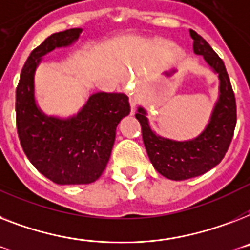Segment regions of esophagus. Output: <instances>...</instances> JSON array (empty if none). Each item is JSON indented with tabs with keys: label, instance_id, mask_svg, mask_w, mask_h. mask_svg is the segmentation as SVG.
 Returning <instances> with one entry per match:
<instances>
[{
	"label": "esophagus",
	"instance_id": "esophagus-1",
	"mask_svg": "<svg viewBox=\"0 0 250 250\" xmlns=\"http://www.w3.org/2000/svg\"><path fill=\"white\" fill-rule=\"evenodd\" d=\"M129 104H131V110L135 111L136 109V104H137V97L135 95H129Z\"/></svg>",
	"mask_w": 250,
	"mask_h": 250
}]
</instances>
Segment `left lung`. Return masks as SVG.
I'll use <instances>...</instances> for the list:
<instances>
[{
    "instance_id": "1",
    "label": "left lung",
    "mask_w": 250,
    "mask_h": 250,
    "mask_svg": "<svg viewBox=\"0 0 250 250\" xmlns=\"http://www.w3.org/2000/svg\"><path fill=\"white\" fill-rule=\"evenodd\" d=\"M190 36L195 55H202L220 79V96L206 129L188 141L164 139L151 131L144 107L136 113L150 162L162 176L174 181L196 177L216 167L224 159L236 125V101L222 59L195 30L190 29Z\"/></svg>"
}]
</instances>
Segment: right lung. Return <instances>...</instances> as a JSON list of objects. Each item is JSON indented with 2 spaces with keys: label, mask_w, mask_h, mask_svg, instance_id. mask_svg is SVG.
I'll return each mask as SVG.
<instances>
[{
  "label": "right lung",
  "mask_w": 250,
  "mask_h": 250,
  "mask_svg": "<svg viewBox=\"0 0 250 250\" xmlns=\"http://www.w3.org/2000/svg\"><path fill=\"white\" fill-rule=\"evenodd\" d=\"M82 33L72 28L51 34L30 52L16 87V128L30 163L58 185L96 181L106 168L119 122L129 114L125 93L96 92L70 118L48 117L34 97V74L44 55L74 43Z\"/></svg>",
  "instance_id": "add662e5"
}]
</instances>
